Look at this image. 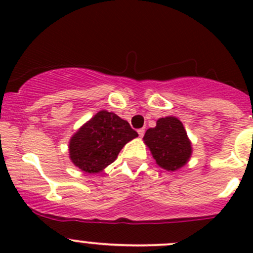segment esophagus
Instances as JSON below:
<instances>
[{"instance_id": "34e87169", "label": "esophagus", "mask_w": 253, "mask_h": 253, "mask_svg": "<svg viewBox=\"0 0 253 253\" xmlns=\"http://www.w3.org/2000/svg\"><path fill=\"white\" fill-rule=\"evenodd\" d=\"M144 133H145V129H144V128H139V129H138V134H139V137H143Z\"/></svg>"}]
</instances>
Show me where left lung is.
<instances>
[{
	"label": "left lung",
	"instance_id": "left-lung-1",
	"mask_svg": "<svg viewBox=\"0 0 253 253\" xmlns=\"http://www.w3.org/2000/svg\"><path fill=\"white\" fill-rule=\"evenodd\" d=\"M143 139L157 165L166 170L174 171L184 167L192 155L184 125L174 116L158 119L156 127L149 128Z\"/></svg>",
	"mask_w": 253,
	"mask_h": 253
}]
</instances>
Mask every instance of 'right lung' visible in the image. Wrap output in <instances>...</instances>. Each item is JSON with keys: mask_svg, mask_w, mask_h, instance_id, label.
I'll return each mask as SVG.
<instances>
[{"mask_svg": "<svg viewBox=\"0 0 253 253\" xmlns=\"http://www.w3.org/2000/svg\"><path fill=\"white\" fill-rule=\"evenodd\" d=\"M138 137L126 120L101 110L69 140V157L85 173H99L113 163L121 149Z\"/></svg>", "mask_w": 253, "mask_h": 253, "instance_id": "obj_1", "label": "right lung"}]
</instances>
